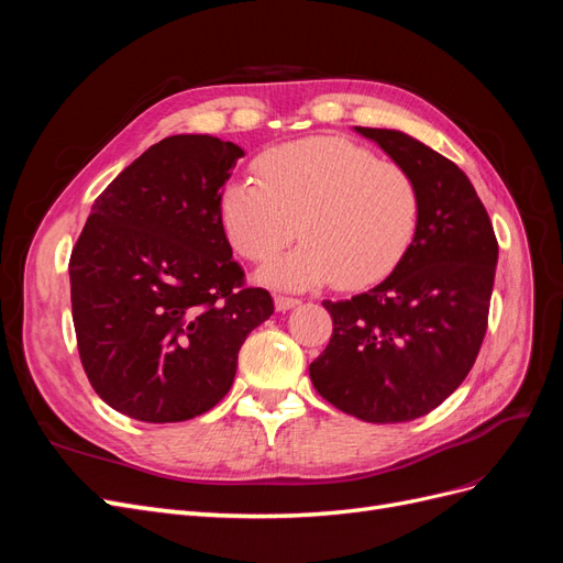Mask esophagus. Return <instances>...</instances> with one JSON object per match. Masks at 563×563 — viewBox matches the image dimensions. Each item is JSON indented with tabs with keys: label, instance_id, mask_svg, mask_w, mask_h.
Instances as JSON below:
<instances>
[{
	"label": "esophagus",
	"instance_id": "esophagus-1",
	"mask_svg": "<svg viewBox=\"0 0 563 563\" xmlns=\"http://www.w3.org/2000/svg\"><path fill=\"white\" fill-rule=\"evenodd\" d=\"M298 302H300L298 298H288V296H275V308H277L279 312H286V310L296 308Z\"/></svg>",
	"mask_w": 563,
	"mask_h": 563
}]
</instances>
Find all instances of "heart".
Masks as SVG:
<instances>
[{"instance_id":"1","label":"heart","mask_w":563,"mask_h":563,"mask_svg":"<svg viewBox=\"0 0 563 563\" xmlns=\"http://www.w3.org/2000/svg\"><path fill=\"white\" fill-rule=\"evenodd\" d=\"M255 172L258 180H234L220 195V223L253 263L302 236L258 272L267 286L364 288L385 279L416 242L424 207L418 180L362 145L305 139L267 150Z\"/></svg>"}]
</instances>
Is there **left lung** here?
Masks as SVG:
<instances>
[{
	"label": "left lung",
	"mask_w": 563,
	"mask_h": 563,
	"mask_svg": "<svg viewBox=\"0 0 563 563\" xmlns=\"http://www.w3.org/2000/svg\"><path fill=\"white\" fill-rule=\"evenodd\" d=\"M376 141L422 190L413 246L391 275L350 300H323L333 319L310 364L319 395L366 422L430 413L467 378L484 343L498 240L460 168L401 131L354 126Z\"/></svg>",
	"instance_id": "left-lung-1"
}]
</instances>
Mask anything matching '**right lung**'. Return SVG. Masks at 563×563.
<instances>
[{"label":"right lung","instance_id":"add662e5","mask_svg":"<svg viewBox=\"0 0 563 563\" xmlns=\"http://www.w3.org/2000/svg\"><path fill=\"white\" fill-rule=\"evenodd\" d=\"M244 150L168 135L93 201L70 255L79 360L96 395L143 422L190 420L223 399L246 335L275 312L246 286L220 223Z\"/></svg>","mask_w":563,"mask_h":563}]
</instances>
